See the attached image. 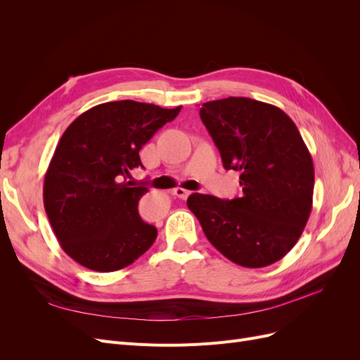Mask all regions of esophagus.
I'll return each instance as SVG.
<instances>
[{
	"label": "esophagus",
	"instance_id": "esophagus-1",
	"mask_svg": "<svg viewBox=\"0 0 360 360\" xmlns=\"http://www.w3.org/2000/svg\"><path fill=\"white\" fill-rule=\"evenodd\" d=\"M172 193L176 195V197H179L180 200H186L192 192H191V191H186V189H183V188H176V189L172 191Z\"/></svg>",
	"mask_w": 360,
	"mask_h": 360
}]
</instances>
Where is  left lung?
I'll return each instance as SVG.
<instances>
[{"label":"left lung","instance_id":"1","mask_svg":"<svg viewBox=\"0 0 360 360\" xmlns=\"http://www.w3.org/2000/svg\"><path fill=\"white\" fill-rule=\"evenodd\" d=\"M200 117L225 169L240 171L242 197L192 193L189 210L209 242L233 263L258 269L297 243L312 209L314 163L292 120L249 97L202 103Z\"/></svg>","mask_w":360,"mask_h":360}]
</instances>
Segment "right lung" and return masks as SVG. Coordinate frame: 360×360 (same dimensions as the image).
<instances>
[{"mask_svg": "<svg viewBox=\"0 0 360 360\" xmlns=\"http://www.w3.org/2000/svg\"><path fill=\"white\" fill-rule=\"evenodd\" d=\"M179 112L180 106L106 102L81 114L63 134L45 174L43 204L63 250L76 263L115 271L155 243L156 226L138 213L148 189L126 177L143 167L139 150Z\"/></svg>", "mask_w": 360, "mask_h": 360, "instance_id": "add662e5", "label": "right lung"}]
</instances>
